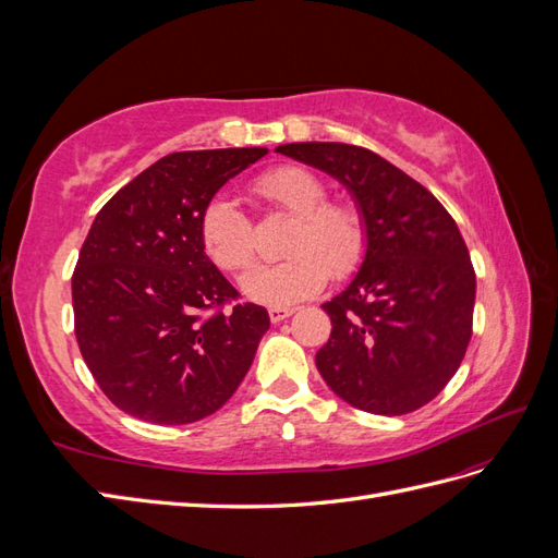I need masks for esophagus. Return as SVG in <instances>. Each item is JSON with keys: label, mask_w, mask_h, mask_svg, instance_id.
I'll return each mask as SVG.
<instances>
[{"label": "esophagus", "mask_w": 558, "mask_h": 558, "mask_svg": "<svg viewBox=\"0 0 558 558\" xmlns=\"http://www.w3.org/2000/svg\"><path fill=\"white\" fill-rule=\"evenodd\" d=\"M267 314H269V320H272V324H279V320L289 318V316L293 314V310H286V307H272V310H269Z\"/></svg>", "instance_id": "34e87169"}]
</instances>
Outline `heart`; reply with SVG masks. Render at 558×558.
<instances>
[{
	"mask_svg": "<svg viewBox=\"0 0 558 558\" xmlns=\"http://www.w3.org/2000/svg\"><path fill=\"white\" fill-rule=\"evenodd\" d=\"M251 191L267 207L293 218L283 240L289 258L253 267L242 291L263 305L286 307L324 289L328 275L349 277L365 256L367 223L349 199H328L326 183L307 167L279 165L258 174ZM199 240L207 256L228 272H242L256 258V232L238 202L218 195L202 211Z\"/></svg>",
	"mask_w": 558,
	"mask_h": 558,
	"instance_id": "heart-1",
	"label": "heart"
}]
</instances>
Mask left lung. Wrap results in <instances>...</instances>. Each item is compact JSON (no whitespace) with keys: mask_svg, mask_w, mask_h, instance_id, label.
I'll return each instance as SVG.
<instances>
[{"mask_svg":"<svg viewBox=\"0 0 558 558\" xmlns=\"http://www.w3.org/2000/svg\"><path fill=\"white\" fill-rule=\"evenodd\" d=\"M277 154L342 181L367 223L347 291L324 305L320 377L344 402L398 416L424 408L459 369L472 335L475 267L456 221L428 189L363 146L283 144Z\"/></svg>","mask_w":558,"mask_h":558,"instance_id":"1","label":"left lung"}]
</instances>
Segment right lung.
<instances>
[{"label": "right lung", "mask_w": 558, "mask_h": 558, "mask_svg": "<svg viewBox=\"0 0 558 558\" xmlns=\"http://www.w3.org/2000/svg\"><path fill=\"white\" fill-rule=\"evenodd\" d=\"M267 148L181 150L95 216L72 277L74 332L105 396L148 424H193L238 391L269 328L207 258L199 218Z\"/></svg>", "instance_id": "1"}]
</instances>
